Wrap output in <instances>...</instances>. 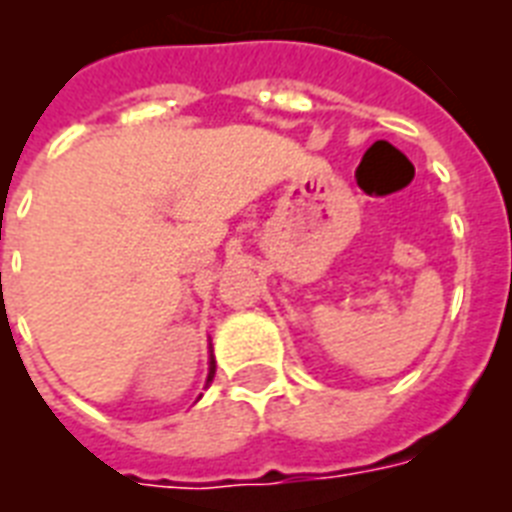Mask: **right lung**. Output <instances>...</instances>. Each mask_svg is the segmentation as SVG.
<instances>
[{
	"instance_id": "add662e5",
	"label": "right lung",
	"mask_w": 512,
	"mask_h": 512,
	"mask_svg": "<svg viewBox=\"0 0 512 512\" xmlns=\"http://www.w3.org/2000/svg\"><path fill=\"white\" fill-rule=\"evenodd\" d=\"M212 377H215V358L209 361V377H207V382H212Z\"/></svg>"
}]
</instances>
